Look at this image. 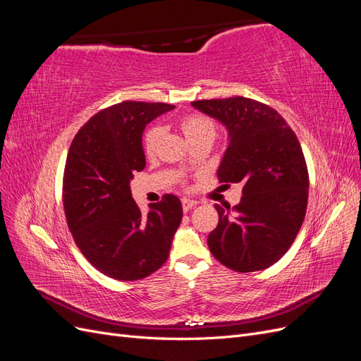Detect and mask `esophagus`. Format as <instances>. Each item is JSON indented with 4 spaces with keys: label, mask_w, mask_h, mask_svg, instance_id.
Segmentation results:
<instances>
[{
    "label": "esophagus",
    "mask_w": 361,
    "mask_h": 361,
    "mask_svg": "<svg viewBox=\"0 0 361 361\" xmlns=\"http://www.w3.org/2000/svg\"><path fill=\"white\" fill-rule=\"evenodd\" d=\"M197 206V202L195 200H190V199H182V207H183V212H188L191 211L192 207Z\"/></svg>",
    "instance_id": "obj_1"
}]
</instances>
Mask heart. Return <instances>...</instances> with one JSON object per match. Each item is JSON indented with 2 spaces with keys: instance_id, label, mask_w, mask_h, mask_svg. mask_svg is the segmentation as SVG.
Instances as JSON below:
<instances>
[{
  "instance_id": "1",
  "label": "heart",
  "mask_w": 361,
  "mask_h": 361,
  "mask_svg": "<svg viewBox=\"0 0 361 361\" xmlns=\"http://www.w3.org/2000/svg\"><path fill=\"white\" fill-rule=\"evenodd\" d=\"M180 129L187 140L194 141L203 137H215V125L211 118L202 114H190L180 120ZM162 137V129L159 126L149 128L143 135V149L146 155H154L158 147L159 140Z\"/></svg>"
}]
</instances>
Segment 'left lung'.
I'll return each mask as SVG.
<instances>
[{
	"label": "left lung",
	"instance_id": "left-lung-1",
	"mask_svg": "<svg viewBox=\"0 0 361 361\" xmlns=\"http://www.w3.org/2000/svg\"><path fill=\"white\" fill-rule=\"evenodd\" d=\"M191 105L227 128L216 174L223 183L243 185L239 204H215L211 253L236 272L269 268L290 248L307 209L309 171L300 141L274 108L244 96Z\"/></svg>",
	"mask_w": 361,
	"mask_h": 361
}]
</instances>
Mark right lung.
<instances>
[{
	"mask_svg": "<svg viewBox=\"0 0 361 361\" xmlns=\"http://www.w3.org/2000/svg\"><path fill=\"white\" fill-rule=\"evenodd\" d=\"M173 108L137 101L104 108L69 147L63 176L69 231L84 257L111 279L133 281L159 269L182 221L176 195H162L145 215L129 187L134 173L146 166L141 145L146 125Z\"/></svg>",
	"mask_w": 361,
	"mask_h": 361,
	"instance_id": "obj_1",
	"label": "right lung"
}]
</instances>
